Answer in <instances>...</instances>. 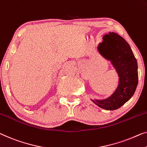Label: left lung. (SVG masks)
I'll return each instance as SVG.
<instances>
[{"mask_svg": "<svg viewBox=\"0 0 147 147\" xmlns=\"http://www.w3.org/2000/svg\"><path fill=\"white\" fill-rule=\"evenodd\" d=\"M98 49L115 67L119 77V85L115 92L107 99L92 100L100 108L114 110L125 104L134 94L138 84L137 59L128 43L114 32H109L103 37Z\"/></svg>", "mask_w": 147, "mask_h": 147, "instance_id": "8db88e82", "label": "left lung"}]
</instances>
